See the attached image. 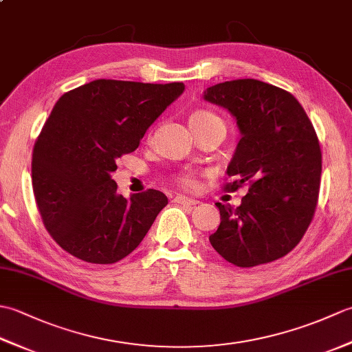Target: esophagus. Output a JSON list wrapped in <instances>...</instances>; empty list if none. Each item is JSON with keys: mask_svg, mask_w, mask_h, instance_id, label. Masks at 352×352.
Listing matches in <instances>:
<instances>
[{"mask_svg": "<svg viewBox=\"0 0 352 352\" xmlns=\"http://www.w3.org/2000/svg\"><path fill=\"white\" fill-rule=\"evenodd\" d=\"M174 201L177 204H183V206H197L198 201L197 199H192V198H188V197H183V195H177L174 198Z\"/></svg>", "mask_w": 352, "mask_h": 352, "instance_id": "esophagus-1", "label": "esophagus"}]
</instances>
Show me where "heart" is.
<instances>
[{
    "label": "heart",
    "mask_w": 352,
    "mask_h": 352,
    "mask_svg": "<svg viewBox=\"0 0 352 352\" xmlns=\"http://www.w3.org/2000/svg\"><path fill=\"white\" fill-rule=\"evenodd\" d=\"M206 119H219L218 116H214L210 111L206 110H198L190 116V122H197V121H206ZM174 182L178 186V188L186 189V190H192L197 188V177L192 174V172H180L174 177Z\"/></svg>",
    "instance_id": "heart-1"
}]
</instances>
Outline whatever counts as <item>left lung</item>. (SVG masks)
Returning a JSON list of instances; mask_svg holds the SVG:
<instances>
[{
  "label": "left lung",
  "mask_w": 352,
  "mask_h": 352,
  "mask_svg": "<svg viewBox=\"0 0 352 352\" xmlns=\"http://www.w3.org/2000/svg\"><path fill=\"white\" fill-rule=\"evenodd\" d=\"M204 100L230 110L242 138L223 190L246 183L242 204L218 203L221 223L208 241L239 267L271 263L300 243L315 216L322 153L305 110L290 92L254 78L207 89Z\"/></svg>",
  "instance_id": "left-lung-1"
}]
</instances>
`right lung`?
Returning a JSON list of instances; mask_svg holds the SVG:
<instances>
[{
	"label": "right lung",
	"mask_w": 352,
	"mask_h": 352,
	"mask_svg": "<svg viewBox=\"0 0 352 352\" xmlns=\"http://www.w3.org/2000/svg\"><path fill=\"white\" fill-rule=\"evenodd\" d=\"M183 91V83L102 78L58 98L34 142L32 184L45 228L71 256L116 263L168 204L154 189L124 198L110 174Z\"/></svg>",
	"instance_id": "add662e5"
}]
</instances>
